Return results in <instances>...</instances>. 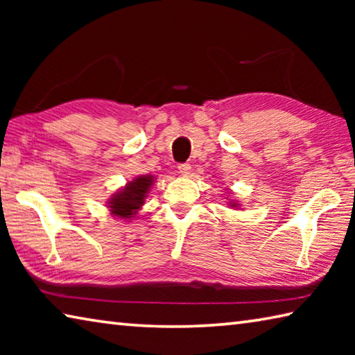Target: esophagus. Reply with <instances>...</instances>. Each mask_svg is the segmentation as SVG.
Instances as JSON below:
<instances>
[{
	"label": "esophagus",
	"mask_w": 355,
	"mask_h": 355,
	"mask_svg": "<svg viewBox=\"0 0 355 355\" xmlns=\"http://www.w3.org/2000/svg\"><path fill=\"white\" fill-rule=\"evenodd\" d=\"M178 173H182V175H189L191 173V164H188V163H182V164H178Z\"/></svg>",
	"instance_id": "esophagus-1"
}]
</instances>
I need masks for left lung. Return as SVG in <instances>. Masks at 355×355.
Listing matches in <instances>:
<instances>
[{
	"instance_id": "1",
	"label": "left lung",
	"mask_w": 355,
	"mask_h": 355,
	"mask_svg": "<svg viewBox=\"0 0 355 355\" xmlns=\"http://www.w3.org/2000/svg\"><path fill=\"white\" fill-rule=\"evenodd\" d=\"M238 205V203H230V207H233V208H235Z\"/></svg>"
}]
</instances>
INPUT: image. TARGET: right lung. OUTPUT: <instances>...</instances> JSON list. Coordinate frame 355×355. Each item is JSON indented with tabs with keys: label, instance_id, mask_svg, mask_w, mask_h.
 Instances as JSON below:
<instances>
[{
	"label": "right lung",
	"instance_id": "obj_1",
	"mask_svg": "<svg viewBox=\"0 0 355 355\" xmlns=\"http://www.w3.org/2000/svg\"><path fill=\"white\" fill-rule=\"evenodd\" d=\"M152 183V175H141L135 178L133 182H128V184L123 189L116 192L110 203H107L111 208V214L122 219L135 218L137 209L144 205V199L147 197V192Z\"/></svg>",
	"mask_w": 355,
	"mask_h": 355
}]
</instances>
